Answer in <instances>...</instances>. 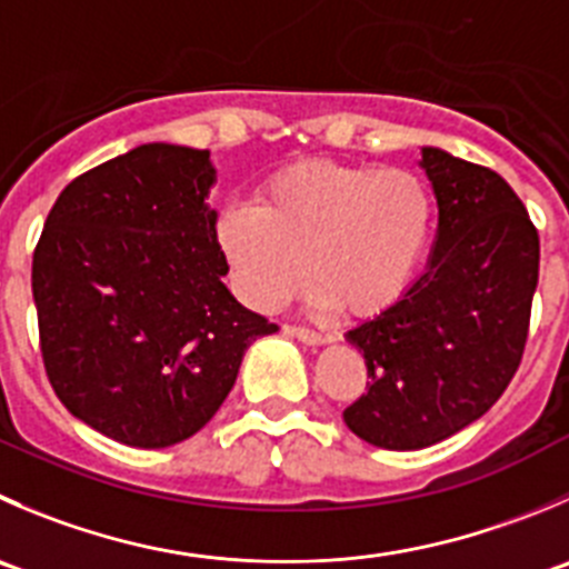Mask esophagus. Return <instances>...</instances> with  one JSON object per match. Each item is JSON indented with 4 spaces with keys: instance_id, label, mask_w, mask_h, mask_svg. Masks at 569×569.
Segmentation results:
<instances>
[{
    "instance_id": "esophagus-1",
    "label": "esophagus",
    "mask_w": 569,
    "mask_h": 569,
    "mask_svg": "<svg viewBox=\"0 0 569 569\" xmlns=\"http://www.w3.org/2000/svg\"><path fill=\"white\" fill-rule=\"evenodd\" d=\"M286 333L295 336L297 341H302V345L308 347H322L333 341L328 333H317V330H308V328H286Z\"/></svg>"
}]
</instances>
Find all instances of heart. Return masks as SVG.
Returning a JSON list of instances; mask_svg holds the SVG:
<instances>
[{
	"instance_id": "1",
	"label": "heart",
	"mask_w": 569,
	"mask_h": 569,
	"mask_svg": "<svg viewBox=\"0 0 569 569\" xmlns=\"http://www.w3.org/2000/svg\"><path fill=\"white\" fill-rule=\"evenodd\" d=\"M433 200L408 169L308 161L269 178L252 208H228L217 244L250 308L278 311L311 278L319 311H386L431 239Z\"/></svg>"
}]
</instances>
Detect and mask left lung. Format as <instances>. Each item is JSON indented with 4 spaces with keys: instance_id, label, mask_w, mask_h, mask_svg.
Segmentation results:
<instances>
[{
    "instance_id": "8db88e82",
    "label": "left lung",
    "mask_w": 569,
    "mask_h": 569,
    "mask_svg": "<svg viewBox=\"0 0 569 569\" xmlns=\"http://www.w3.org/2000/svg\"><path fill=\"white\" fill-rule=\"evenodd\" d=\"M439 208L425 272L375 319L347 330L367 391L345 408L358 439L422 450L498 402L520 367L539 280V236L498 172L422 147Z\"/></svg>"
}]
</instances>
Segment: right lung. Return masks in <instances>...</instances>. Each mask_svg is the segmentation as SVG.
Returning <instances> with one entry per match:
<instances>
[{"instance_id": "right-lung-1", "label": "right lung", "mask_w": 569, "mask_h": 569, "mask_svg": "<svg viewBox=\"0 0 569 569\" xmlns=\"http://www.w3.org/2000/svg\"><path fill=\"white\" fill-rule=\"evenodd\" d=\"M208 150L141 144L60 191L32 256L43 367L66 408L130 448L219 411L247 347L278 330L222 278Z\"/></svg>"}]
</instances>
